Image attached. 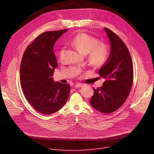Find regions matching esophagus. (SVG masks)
I'll return each mask as SVG.
<instances>
[{
  "instance_id": "esophagus-1",
  "label": "esophagus",
  "mask_w": 154,
  "mask_h": 154,
  "mask_svg": "<svg viewBox=\"0 0 154 154\" xmlns=\"http://www.w3.org/2000/svg\"><path fill=\"white\" fill-rule=\"evenodd\" d=\"M83 85L82 84V83H77V84H75V88H80V87H82Z\"/></svg>"
}]
</instances>
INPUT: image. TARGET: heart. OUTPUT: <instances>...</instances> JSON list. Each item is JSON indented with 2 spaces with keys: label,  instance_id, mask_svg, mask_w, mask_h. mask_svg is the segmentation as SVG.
<instances>
[{
  "label": "heart",
  "instance_id": "1",
  "mask_svg": "<svg viewBox=\"0 0 154 154\" xmlns=\"http://www.w3.org/2000/svg\"><path fill=\"white\" fill-rule=\"evenodd\" d=\"M69 43L75 47L81 54L86 55L90 64L94 67L103 65L109 56V49L106 44L100 42L97 38L86 33H80L75 35ZM65 49L62 48L58 54L60 61L64 58Z\"/></svg>",
  "mask_w": 154,
  "mask_h": 154
}]
</instances>
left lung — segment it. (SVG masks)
I'll use <instances>...</instances> for the list:
<instances>
[{
    "label": "left lung",
    "instance_id": "left-lung-1",
    "mask_svg": "<svg viewBox=\"0 0 154 154\" xmlns=\"http://www.w3.org/2000/svg\"><path fill=\"white\" fill-rule=\"evenodd\" d=\"M111 46L107 61L99 70L105 79L103 85L94 89L91 105L100 112L109 114L119 108L129 95L134 80L133 63L122 40L114 32L105 28Z\"/></svg>",
    "mask_w": 154,
    "mask_h": 154
}]
</instances>
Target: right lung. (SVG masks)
<instances>
[{
    "mask_svg": "<svg viewBox=\"0 0 154 154\" xmlns=\"http://www.w3.org/2000/svg\"><path fill=\"white\" fill-rule=\"evenodd\" d=\"M68 29L46 32L26 48L20 67L22 90L36 110L51 115L61 109L68 99L70 85L55 82L52 76L58 66L54 46Z\"/></svg>",
    "mask_w": 154,
    "mask_h": 154,
    "instance_id": "right-lung-1",
    "label": "right lung"
}]
</instances>
